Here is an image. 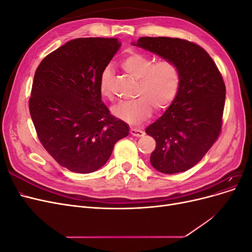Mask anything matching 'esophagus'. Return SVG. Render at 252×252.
<instances>
[{"label": "esophagus", "instance_id": "1", "mask_svg": "<svg viewBox=\"0 0 252 252\" xmlns=\"http://www.w3.org/2000/svg\"><path fill=\"white\" fill-rule=\"evenodd\" d=\"M130 134L133 136H143L145 134V132L143 130H140V129H136V128H131L130 129Z\"/></svg>", "mask_w": 252, "mask_h": 252}]
</instances>
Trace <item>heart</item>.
Returning a JSON list of instances; mask_svg holds the SVG:
<instances>
[{
    "instance_id": "obj_1",
    "label": "heart",
    "mask_w": 252,
    "mask_h": 252,
    "mask_svg": "<svg viewBox=\"0 0 252 252\" xmlns=\"http://www.w3.org/2000/svg\"><path fill=\"white\" fill-rule=\"evenodd\" d=\"M123 70L138 80L135 100L122 102L114 106L112 112L118 119L130 125H140L149 119L154 111H163L173 103L182 83V70L170 59L155 60L140 52H132L121 62ZM112 71L109 68L102 72L100 90L103 96L112 98L110 84Z\"/></svg>"
}]
</instances>
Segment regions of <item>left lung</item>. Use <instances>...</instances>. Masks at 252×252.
<instances>
[{
    "label": "left lung",
    "mask_w": 252,
    "mask_h": 252,
    "mask_svg": "<svg viewBox=\"0 0 252 252\" xmlns=\"http://www.w3.org/2000/svg\"><path fill=\"white\" fill-rule=\"evenodd\" d=\"M135 46L177 62L182 83L173 103L146 128L157 147L150 163L167 174L199 163L222 130L226 87L219 68L199 45L178 37L143 36Z\"/></svg>",
    "instance_id": "obj_1"
}]
</instances>
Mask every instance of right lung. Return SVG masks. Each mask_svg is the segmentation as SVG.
I'll list each match as a JSON object with an SVG mask.
<instances>
[{
    "label": "right lung",
    "instance_id": "right-lung-1",
    "mask_svg": "<svg viewBox=\"0 0 252 252\" xmlns=\"http://www.w3.org/2000/svg\"><path fill=\"white\" fill-rule=\"evenodd\" d=\"M121 43L116 37H79L37 66L29 112L43 147L68 170L89 173L108 161L128 125L101 98L102 72Z\"/></svg>",
    "mask_w": 252,
    "mask_h": 252
}]
</instances>
